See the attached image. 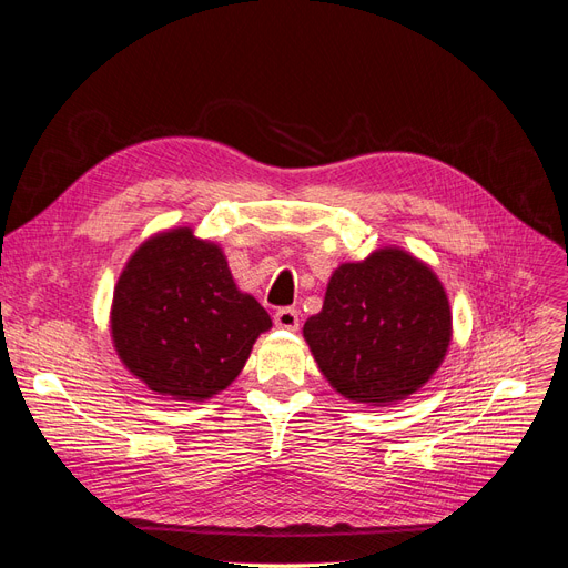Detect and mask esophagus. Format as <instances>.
I'll list each match as a JSON object with an SVG mask.
<instances>
[{"label":"esophagus","instance_id":"34e87169","mask_svg":"<svg viewBox=\"0 0 568 568\" xmlns=\"http://www.w3.org/2000/svg\"><path fill=\"white\" fill-rule=\"evenodd\" d=\"M274 324H277L280 329H298V311H294V307H282V311L274 313Z\"/></svg>","mask_w":568,"mask_h":568}]
</instances>
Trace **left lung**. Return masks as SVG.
Segmentation results:
<instances>
[{
  "instance_id": "1",
  "label": "left lung",
  "mask_w": 568,
  "mask_h": 568,
  "mask_svg": "<svg viewBox=\"0 0 568 568\" xmlns=\"http://www.w3.org/2000/svg\"><path fill=\"white\" fill-rule=\"evenodd\" d=\"M450 329V303L432 267L400 248H382L332 274L303 336L343 398L386 405L432 379Z\"/></svg>"
}]
</instances>
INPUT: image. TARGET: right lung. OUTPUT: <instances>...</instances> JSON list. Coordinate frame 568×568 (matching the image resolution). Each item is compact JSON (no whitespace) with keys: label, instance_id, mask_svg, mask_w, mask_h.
I'll return each mask as SVG.
<instances>
[{"label":"right lung","instance_id":"obj_1","mask_svg":"<svg viewBox=\"0 0 568 568\" xmlns=\"http://www.w3.org/2000/svg\"><path fill=\"white\" fill-rule=\"evenodd\" d=\"M270 326L265 307L236 288L222 251L186 227L149 239L115 284V351L151 390L173 400H205L227 388Z\"/></svg>","mask_w":568,"mask_h":568}]
</instances>
